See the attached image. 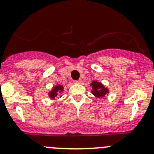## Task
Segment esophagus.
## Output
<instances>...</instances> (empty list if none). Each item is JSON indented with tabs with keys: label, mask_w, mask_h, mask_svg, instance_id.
I'll return each instance as SVG.
<instances>
[{
	"label": "esophagus",
	"mask_w": 154,
	"mask_h": 154,
	"mask_svg": "<svg viewBox=\"0 0 154 154\" xmlns=\"http://www.w3.org/2000/svg\"><path fill=\"white\" fill-rule=\"evenodd\" d=\"M82 80H74V84H80V83H81Z\"/></svg>",
	"instance_id": "1"
}]
</instances>
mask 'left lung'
I'll return each mask as SVG.
<instances>
[{
  "label": "left lung",
  "mask_w": 154,
  "mask_h": 154,
  "mask_svg": "<svg viewBox=\"0 0 154 154\" xmlns=\"http://www.w3.org/2000/svg\"><path fill=\"white\" fill-rule=\"evenodd\" d=\"M90 86L92 88L91 90V93H92L93 95H94L97 97H103L106 94L109 93V89L103 86L101 83H99V82L92 81V83H91Z\"/></svg>",
  "instance_id": "obj_1"
}]
</instances>
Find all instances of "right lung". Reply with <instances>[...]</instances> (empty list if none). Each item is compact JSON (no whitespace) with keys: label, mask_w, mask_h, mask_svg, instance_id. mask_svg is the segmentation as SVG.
<instances>
[{"label":"right lung","mask_w":154,"mask_h":154,"mask_svg":"<svg viewBox=\"0 0 154 154\" xmlns=\"http://www.w3.org/2000/svg\"><path fill=\"white\" fill-rule=\"evenodd\" d=\"M63 89H64V87L62 86V85H60V84L56 85V86L53 87L52 89L48 92V96H49V97L51 99L54 100L55 97H57V96L59 95V94L63 92ZM60 97H62V95L60 96Z\"/></svg>","instance_id":"add662e5"}]
</instances>
